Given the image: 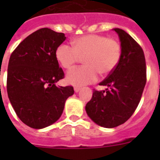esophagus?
<instances>
[{"mask_svg":"<svg viewBox=\"0 0 160 160\" xmlns=\"http://www.w3.org/2000/svg\"><path fill=\"white\" fill-rule=\"evenodd\" d=\"M74 91H75L76 93H78L79 91V90H81V87H74Z\"/></svg>","mask_w":160,"mask_h":160,"instance_id":"esophagus-1","label":"esophagus"}]
</instances>
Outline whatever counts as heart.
<instances>
[{
  "instance_id": "obj_1",
  "label": "heart",
  "mask_w": 160,
  "mask_h": 160,
  "mask_svg": "<svg viewBox=\"0 0 160 160\" xmlns=\"http://www.w3.org/2000/svg\"><path fill=\"white\" fill-rule=\"evenodd\" d=\"M72 46L61 44L55 58L62 67L71 70L81 58L84 66L69 72L66 81L73 85L94 82L98 73L107 75L114 70L121 58V47L114 39L98 34H87L73 38Z\"/></svg>"
}]
</instances>
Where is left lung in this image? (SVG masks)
<instances>
[{"label": "left lung", "instance_id": "8db88e82", "mask_svg": "<svg viewBox=\"0 0 160 160\" xmlns=\"http://www.w3.org/2000/svg\"><path fill=\"white\" fill-rule=\"evenodd\" d=\"M121 42V58L116 67L99 83L105 90H94L86 105L88 116L98 125L116 128L128 121L140 102L147 82V68L141 46L121 29L115 28Z\"/></svg>", "mask_w": 160, "mask_h": 160}]
</instances>
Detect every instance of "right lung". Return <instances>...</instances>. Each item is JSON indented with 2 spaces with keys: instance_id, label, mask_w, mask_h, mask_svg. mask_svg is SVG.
Instances as JSON below:
<instances>
[{
  "instance_id": "add662e5",
  "label": "right lung",
  "mask_w": 160,
  "mask_h": 160,
  "mask_svg": "<svg viewBox=\"0 0 160 160\" xmlns=\"http://www.w3.org/2000/svg\"><path fill=\"white\" fill-rule=\"evenodd\" d=\"M66 38L63 32L42 28L25 38L9 58L8 98L18 118L34 129L54 123L62 114L66 99L74 92L71 86H56L64 72L55 51Z\"/></svg>"
}]
</instances>
